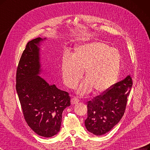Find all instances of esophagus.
Masks as SVG:
<instances>
[{
    "label": "esophagus",
    "instance_id": "1",
    "mask_svg": "<svg viewBox=\"0 0 150 150\" xmlns=\"http://www.w3.org/2000/svg\"><path fill=\"white\" fill-rule=\"evenodd\" d=\"M79 102V99H77V97H74L71 99V104H77V102Z\"/></svg>",
    "mask_w": 150,
    "mask_h": 150
}]
</instances>
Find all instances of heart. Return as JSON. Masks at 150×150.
Returning a JSON list of instances; mask_svg holds the SVG:
<instances>
[{
    "instance_id": "1",
    "label": "heart",
    "mask_w": 150,
    "mask_h": 150,
    "mask_svg": "<svg viewBox=\"0 0 150 150\" xmlns=\"http://www.w3.org/2000/svg\"><path fill=\"white\" fill-rule=\"evenodd\" d=\"M121 56L118 51L107 44L94 42L77 46L71 58L65 56L61 63V73L65 84L74 88L85 70L86 79L81 84V94L94 88L103 92L114 84L119 74Z\"/></svg>"
}]
</instances>
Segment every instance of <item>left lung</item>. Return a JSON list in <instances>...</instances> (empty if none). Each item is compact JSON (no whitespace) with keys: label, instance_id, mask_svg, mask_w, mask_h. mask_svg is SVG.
Returning <instances> with one entry per match:
<instances>
[{"label":"left lung","instance_id":"obj_1","mask_svg":"<svg viewBox=\"0 0 150 150\" xmlns=\"http://www.w3.org/2000/svg\"><path fill=\"white\" fill-rule=\"evenodd\" d=\"M132 86V80L128 76L87 102V117L84 121L87 130L95 135L110 131L124 114Z\"/></svg>","mask_w":150,"mask_h":150}]
</instances>
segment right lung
<instances>
[{
	"label": "right lung",
	"mask_w": 150,
	"mask_h": 150,
	"mask_svg": "<svg viewBox=\"0 0 150 150\" xmlns=\"http://www.w3.org/2000/svg\"><path fill=\"white\" fill-rule=\"evenodd\" d=\"M38 37L26 46L17 68L16 90L24 118L40 136L49 138L60 130L62 113L71 105L69 93L39 76Z\"/></svg>",
	"instance_id": "add662e5"
}]
</instances>
